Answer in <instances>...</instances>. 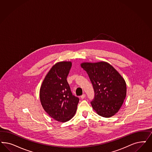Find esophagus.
<instances>
[{
	"instance_id": "34e87169",
	"label": "esophagus",
	"mask_w": 152,
	"mask_h": 152,
	"mask_svg": "<svg viewBox=\"0 0 152 152\" xmlns=\"http://www.w3.org/2000/svg\"><path fill=\"white\" fill-rule=\"evenodd\" d=\"M85 96H86V95H85V94H84L81 95V96H80V97H81V99H84V98H85Z\"/></svg>"
}]
</instances>
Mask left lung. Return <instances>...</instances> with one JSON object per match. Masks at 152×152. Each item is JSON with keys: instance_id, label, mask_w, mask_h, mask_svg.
<instances>
[{"instance_id": "8db88e82", "label": "left lung", "mask_w": 152, "mask_h": 152, "mask_svg": "<svg viewBox=\"0 0 152 152\" xmlns=\"http://www.w3.org/2000/svg\"><path fill=\"white\" fill-rule=\"evenodd\" d=\"M81 66L88 73L94 89V99L90 102L93 109L104 117L115 115L125 99L124 79L111 65L104 62L83 63Z\"/></svg>"}]
</instances>
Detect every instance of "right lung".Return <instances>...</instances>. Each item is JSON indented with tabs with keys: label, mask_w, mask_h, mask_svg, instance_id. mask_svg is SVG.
I'll return each instance as SVG.
<instances>
[{
	"label": "right lung",
	"mask_w": 152,
	"mask_h": 152,
	"mask_svg": "<svg viewBox=\"0 0 152 152\" xmlns=\"http://www.w3.org/2000/svg\"><path fill=\"white\" fill-rule=\"evenodd\" d=\"M71 66L70 62H61L54 65L45 76L40 90L44 110L59 122L71 120L79 103V98L72 94L67 81Z\"/></svg>",
	"instance_id": "1"
}]
</instances>
